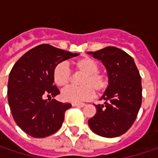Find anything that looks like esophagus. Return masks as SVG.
<instances>
[{
    "instance_id": "obj_1",
    "label": "esophagus",
    "mask_w": 158,
    "mask_h": 158,
    "mask_svg": "<svg viewBox=\"0 0 158 158\" xmlns=\"http://www.w3.org/2000/svg\"><path fill=\"white\" fill-rule=\"evenodd\" d=\"M72 106H74V107H83V106H85V103H80V102H73V103H72Z\"/></svg>"
}]
</instances>
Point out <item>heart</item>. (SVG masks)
Listing matches in <instances>:
<instances>
[{
  "label": "heart",
  "mask_w": 158,
  "mask_h": 158,
  "mask_svg": "<svg viewBox=\"0 0 158 158\" xmlns=\"http://www.w3.org/2000/svg\"><path fill=\"white\" fill-rule=\"evenodd\" d=\"M72 67L76 73L82 74L79 79V87H70L65 89L61 97L67 102H83L92 98L94 92L101 94L104 92L109 86V76L100 70L99 63L90 56H82L72 62ZM53 80L57 87L66 88L70 84L71 74L68 66L63 63H57L53 69Z\"/></svg>",
  "instance_id": "heart-1"
}]
</instances>
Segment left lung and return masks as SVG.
Wrapping results in <instances>:
<instances>
[{
    "label": "left lung",
    "mask_w": 158,
    "mask_h": 158,
    "mask_svg": "<svg viewBox=\"0 0 158 158\" xmlns=\"http://www.w3.org/2000/svg\"><path fill=\"white\" fill-rule=\"evenodd\" d=\"M89 54L102 61L110 82L101 98L104 103L95 105L97 111L89 125L101 136H120L131 128L141 107V76L133 57L120 48L107 47Z\"/></svg>",
    "instance_id": "1"
}]
</instances>
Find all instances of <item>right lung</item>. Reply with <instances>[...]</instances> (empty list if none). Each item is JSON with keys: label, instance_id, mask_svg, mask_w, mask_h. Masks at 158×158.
Returning a JSON list of instances; mask_svg holds the SVG:
<instances>
[{"label": "right lung", "instance_id": "1", "mask_svg": "<svg viewBox=\"0 0 158 158\" xmlns=\"http://www.w3.org/2000/svg\"><path fill=\"white\" fill-rule=\"evenodd\" d=\"M76 56L43 44L23 55L13 67L8 81V102L17 125L27 135L42 138L61 127L65 111L71 104L54 99L60 91L53 84V69L57 63Z\"/></svg>", "mask_w": 158, "mask_h": 158}]
</instances>
